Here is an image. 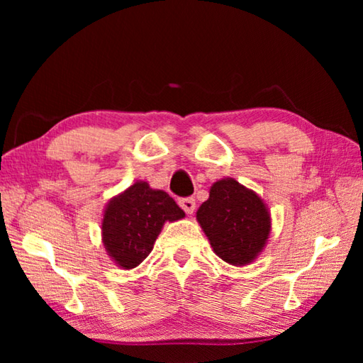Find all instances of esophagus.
<instances>
[{
  "mask_svg": "<svg viewBox=\"0 0 363 363\" xmlns=\"http://www.w3.org/2000/svg\"><path fill=\"white\" fill-rule=\"evenodd\" d=\"M179 205L187 214H192L195 211V199H194V196H186V199H181Z\"/></svg>",
  "mask_w": 363,
  "mask_h": 363,
  "instance_id": "esophagus-1",
  "label": "esophagus"
}]
</instances>
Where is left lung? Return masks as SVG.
Instances as JSON below:
<instances>
[{"instance_id": "obj_1", "label": "left lung", "mask_w": 363, "mask_h": 363, "mask_svg": "<svg viewBox=\"0 0 363 363\" xmlns=\"http://www.w3.org/2000/svg\"><path fill=\"white\" fill-rule=\"evenodd\" d=\"M196 219L220 259L243 266L262 250L270 232V218L262 200L237 181H218Z\"/></svg>"}]
</instances>
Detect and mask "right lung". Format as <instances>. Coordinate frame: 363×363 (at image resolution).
I'll list each match as a JSON object with an SVG mask.
<instances>
[{
	"label": "right lung",
	"mask_w": 363,
	"mask_h": 363,
	"mask_svg": "<svg viewBox=\"0 0 363 363\" xmlns=\"http://www.w3.org/2000/svg\"><path fill=\"white\" fill-rule=\"evenodd\" d=\"M184 216L167 192L136 182L110 200L102 220L104 245L123 269H133L150 255L164 220Z\"/></svg>",
	"instance_id": "add662e5"
}]
</instances>
